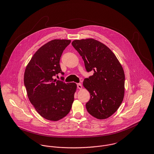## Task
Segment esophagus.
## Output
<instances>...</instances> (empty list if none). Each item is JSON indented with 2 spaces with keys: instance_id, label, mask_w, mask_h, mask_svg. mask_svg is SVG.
Instances as JSON below:
<instances>
[{
  "instance_id": "esophagus-1",
  "label": "esophagus",
  "mask_w": 154,
  "mask_h": 154,
  "mask_svg": "<svg viewBox=\"0 0 154 154\" xmlns=\"http://www.w3.org/2000/svg\"><path fill=\"white\" fill-rule=\"evenodd\" d=\"M76 85H77V88H78V89H82V85H81V84H80V83L76 84Z\"/></svg>"
}]
</instances>
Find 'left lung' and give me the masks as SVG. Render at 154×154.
<instances>
[{
  "mask_svg": "<svg viewBox=\"0 0 154 154\" xmlns=\"http://www.w3.org/2000/svg\"><path fill=\"white\" fill-rule=\"evenodd\" d=\"M72 44L82 57L87 72H94L83 82L91 95L87 110L98 119H107L117 110L124 98L123 67L110 48L96 40H75Z\"/></svg>",
  "mask_w": 154,
  "mask_h": 154,
  "instance_id": "1",
  "label": "left lung"
}]
</instances>
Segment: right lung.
Instances as JSON below:
<instances>
[{"instance_id":"right-lung-1","label":"right lung","mask_w":154,"mask_h":154,"mask_svg":"<svg viewBox=\"0 0 154 154\" xmlns=\"http://www.w3.org/2000/svg\"><path fill=\"white\" fill-rule=\"evenodd\" d=\"M69 40H53L41 47L26 67L24 85L28 98L44 119L57 121L70 111L76 89L75 83L54 79L60 73V59ZM63 79L64 78L62 77Z\"/></svg>"}]
</instances>
